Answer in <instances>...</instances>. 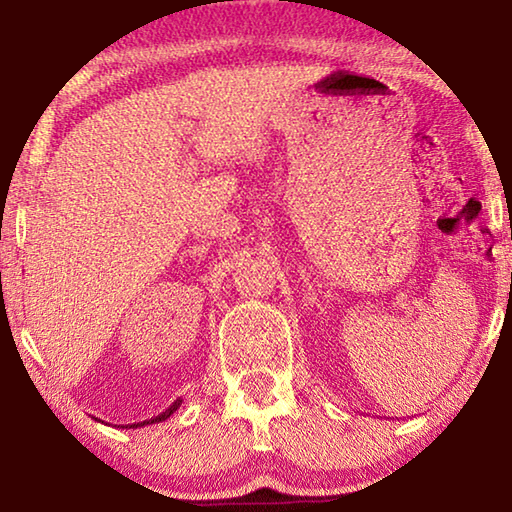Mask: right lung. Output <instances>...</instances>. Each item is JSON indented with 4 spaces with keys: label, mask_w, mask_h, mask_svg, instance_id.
Returning <instances> with one entry per match:
<instances>
[{
    "label": "right lung",
    "mask_w": 512,
    "mask_h": 512,
    "mask_svg": "<svg viewBox=\"0 0 512 512\" xmlns=\"http://www.w3.org/2000/svg\"><path fill=\"white\" fill-rule=\"evenodd\" d=\"M180 404H183V400H176V402H173V404L169 406L167 411H162L160 415H155V418H151V420H144V422H137V424H126V427H121V429H137V427H146V424H158V422H164V420L171 418V415L180 409Z\"/></svg>",
    "instance_id": "1"
}]
</instances>
